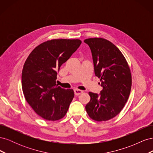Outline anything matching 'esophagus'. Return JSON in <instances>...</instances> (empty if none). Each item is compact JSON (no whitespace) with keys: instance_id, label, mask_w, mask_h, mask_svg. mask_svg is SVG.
<instances>
[{"instance_id":"34e87169","label":"esophagus","mask_w":153,"mask_h":153,"mask_svg":"<svg viewBox=\"0 0 153 153\" xmlns=\"http://www.w3.org/2000/svg\"><path fill=\"white\" fill-rule=\"evenodd\" d=\"M74 92H75V94L76 96H78V95H79V94H82V92H83V91L80 90V89H75V90H74Z\"/></svg>"}]
</instances>
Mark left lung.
<instances>
[{"label": "left lung", "instance_id": "obj_1", "mask_svg": "<svg viewBox=\"0 0 153 153\" xmlns=\"http://www.w3.org/2000/svg\"><path fill=\"white\" fill-rule=\"evenodd\" d=\"M95 75L103 87L100 95L89 92L91 100L85 106L89 116L96 121H106L122 110L131 88V74L128 64L119 48L101 38H89Z\"/></svg>", "mask_w": 153, "mask_h": 153}]
</instances>
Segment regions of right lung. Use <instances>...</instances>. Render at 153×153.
<instances>
[{"label": "right lung", "mask_w": 153, "mask_h": 153, "mask_svg": "<svg viewBox=\"0 0 153 153\" xmlns=\"http://www.w3.org/2000/svg\"><path fill=\"white\" fill-rule=\"evenodd\" d=\"M80 39H52L36 47L22 70V85L25 98L42 118L55 121L63 118L74 98L73 89L56 84L57 72L80 47Z\"/></svg>", "instance_id": "right-lung-1"}]
</instances>
